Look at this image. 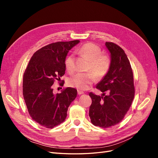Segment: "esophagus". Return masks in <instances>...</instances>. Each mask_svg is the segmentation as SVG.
<instances>
[{
    "instance_id": "esophagus-1",
    "label": "esophagus",
    "mask_w": 158,
    "mask_h": 158,
    "mask_svg": "<svg viewBox=\"0 0 158 158\" xmlns=\"http://www.w3.org/2000/svg\"><path fill=\"white\" fill-rule=\"evenodd\" d=\"M78 95H82V94H84V92H82V91H80V90H78Z\"/></svg>"
}]
</instances>
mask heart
I'll use <instances>...</instances> for the list:
<instances>
[{"label":"heart","instance_id":"b5f03b06","mask_svg":"<svg viewBox=\"0 0 158 158\" xmlns=\"http://www.w3.org/2000/svg\"><path fill=\"white\" fill-rule=\"evenodd\" d=\"M78 52L90 60L88 70H93L98 78H102L106 74L109 69L110 60L106 55H101L102 51L94 44L88 43L80 47ZM65 67L69 73L75 71V62L73 55H70L65 60ZM92 71L85 73H78L72 76L69 80V84L71 87L81 91L89 88L96 80V76Z\"/></svg>","mask_w":158,"mask_h":158}]
</instances>
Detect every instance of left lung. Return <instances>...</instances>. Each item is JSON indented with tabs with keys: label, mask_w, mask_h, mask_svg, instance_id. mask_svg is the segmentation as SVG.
Returning <instances> with one entry per match:
<instances>
[{
	"label": "left lung",
	"mask_w": 158,
	"mask_h": 158,
	"mask_svg": "<svg viewBox=\"0 0 158 158\" xmlns=\"http://www.w3.org/2000/svg\"><path fill=\"white\" fill-rule=\"evenodd\" d=\"M111 63L108 72L96 85L103 94L92 92L89 110L91 122L95 126L108 128L120 123L130 108L135 97L133 73L125 51L112 42H106ZM107 91L108 95H105Z\"/></svg>",
	"instance_id": "1"
}]
</instances>
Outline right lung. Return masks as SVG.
I'll list each match as a JSON object with an SVG mask.
<instances>
[{
    "instance_id": "obj_1",
    "label": "right lung",
    "mask_w": 158,
    "mask_h": 158,
    "mask_svg": "<svg viewBox=\"0 0 158 158\" xmlns=\"http://www.w3.org/2000/svg\"><path fill=\"white\" fill-rule=\"evenodd\" d=\"M79 42L59 41L42 47L33 54L23 74V95L28 112L33 121L47 128L64 121L77 95V90L70 87L54 94L52 85L64 74L66 55Z\"/></svg>"
}]
</instances>
